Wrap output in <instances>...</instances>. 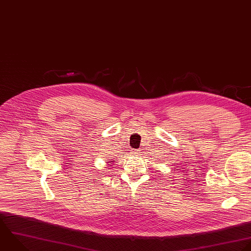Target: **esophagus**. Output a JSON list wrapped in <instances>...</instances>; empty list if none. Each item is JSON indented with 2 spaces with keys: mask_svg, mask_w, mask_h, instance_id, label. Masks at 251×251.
Wrapping results in <instances>:
<instances>
[{
  "mask_svg": "<svg viewBox=\"0 0 251 251\" xmlns=\"http://www.w3.org/2000/svg\"><path fill=\"white\" fill-rule=\"evenodd\" d=\"M140 153L139 150H131V154L132 155H138Z\"/></svg>",
  "mask_w": 251,
  "mask_h": 251,
  "instance_id": "obj_1",
  "label": "esophagus"
}]
</instances>
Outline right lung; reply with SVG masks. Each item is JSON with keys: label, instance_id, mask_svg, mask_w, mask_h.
Masks as SVG:
<instances>
[{"label": "right lung", "instance_id": "obj_1", "mask_svg": "<svg viewBox=\"0 0 251 251\" xmlns=\"http://www.w3.org/2000/svg\"><path fill=\"white\" fill-rule=\"evenodd\" d=\"M112 162H114V160H108V162H107V163H110V164H112Z\"/></svg>", "mask_w": 251, "mask_h": 251}]
</instances>
